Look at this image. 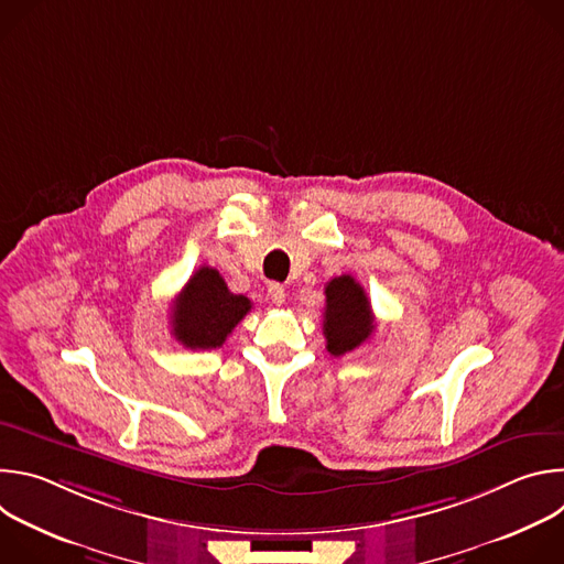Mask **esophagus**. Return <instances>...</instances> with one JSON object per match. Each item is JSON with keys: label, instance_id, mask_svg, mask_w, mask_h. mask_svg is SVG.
I'll use <instances>...</instances> for the list:
<instances>
[{"label": "esophagus", "instance_id": "1", "mask_svg": "<svg viewBox=\"0 0 564 564\" xmlns=\"http://www.w3.org/2000/svg\"><path fill=\"white\" fill-rule=\"evenodd\" d=\"M268 296H270V301H272L274 305H283V303H285V288L279 285V283H272V285L268 288Z\"/></svg>", "mask_w": 564, "mask_h": 564}]
</instances>
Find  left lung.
Wrapping results in <instances>:
<instances>
[{
  "instance_id": "obj_1",
  "label": "left lung",
  "mask_w": 564,
  "mask_h": 564,
  "mask_svg": "<svg viewBox=\"0 0 564 564\" xmlns=\"http://www.w3.org/2000/svg\"><path fill=\"white\" fill-rule=\"evenodd\" d=\"M375 316L366 290L350 276H337L326 285L324 337L330 355H346L370 339Z\"/></svg>"
}]
</instances>
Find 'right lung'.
I'll use <instances>...</instances> for the list:
<instances>
[{
	"label": "right lung",
	"mask_w": 564,
	"mask_h": 564,
	"mask_svg": "<svg viewBox=\"0 0 564 564\" xmlns=\"http://www.w3.org/2000/svg\"><path fill=\"white\" fill-rule=\"evenodd\" d=\"M250 310L248 296L229 292L218 270L203 265L174 301L172 335L192 350L220 348Z\"/></svg>",
	"instance_id": "obj_1"
}]
</instances>
